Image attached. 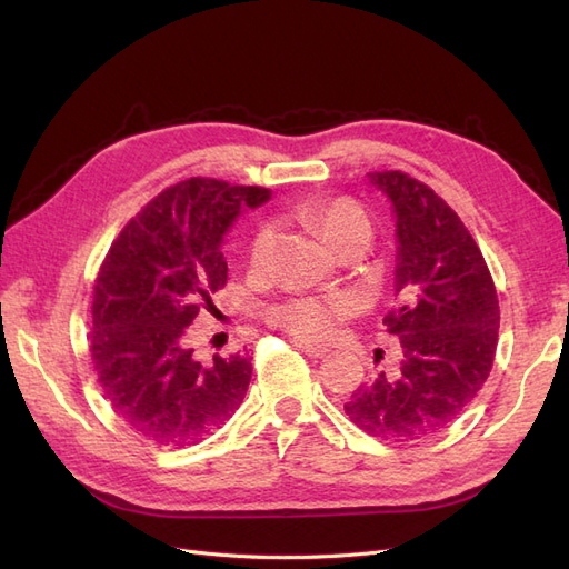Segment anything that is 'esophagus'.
<instances>
[{
	"label": "esophagus",
	"instance_id": "esophagus-1",
	"mask_svg": "<svg viewBox=\"0 0 569 569\" xmlns=\"http://www.w3.org/2000/svg\"><path fill=\"white\" fill-rule=\"evenodd\" d=\"M295 347L301 349L306 356H311V358H322L327 353V347H322V343H311L306 339H295Z\"/></svg>",
	"mask_w": 569,
	"mask_h": 569
}]
</instances>
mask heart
<instances>
[{"instance_id": "obj_1", "label": "heart", "mask_w": 569, "mask_h": 569, "mask_svg": "<svg viewBox=\"0 0 569 569\" xmlns=\"http://www.w3.org/2000/svg\"><path fill=\"white\" fill-rule=\"evenodd\" d=\"M299 216L311 222L332 249L349 242L351 237L370 234V220L366 211L351 199H327L306 203ZM274 242V228L263 226L251 239V263L261 266L268 261ZM351 301L347 297H291L278 306H272L268 316L284 330L301 337H325L332 327L347 316Z\"/></svg>"}]
</instances>
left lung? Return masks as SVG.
Segmentation results:
<instances>
[{
	"label": "left lung",
	"instance_id": "left-lung-1",
	"mask_svg": "<svg viewBox=\"0 0 569 569\" xmlns=\"http://www.w3.org/2000/svg\"><path fill=\"white\" fill-rule=\"evenodd\" d=\"M396 220V308L385 316L399 363L343 403L349 420L380 441L432 437L462 416L493 366L498 299L475 239L427 184L399 170L368 173Z\"/></svg>",
	"mask_w": 569,
	"mask_h": 569
}]
</instances>
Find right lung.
I'll return each instance as SVG.
<instances>
[{
	"instance_id": "obj_1",
	"label": "right lung",
	"mask_w": 569,
	"mask_h": 569,
	"mask_svg": "<svg viewBox=\"0 0 569 569\" xmlns=\"http://www.w3.org/2000/svg\"><path fill=\"white\" fill-rule=\"evenodd\" d=\"M266 187L189 178L137 213L101 263L90 351L101 391L137 435L189 446L226 425L251 382L244 353L201 360L189 330L228 280L222 239Z\"/></svg>"
}]
</instances>
